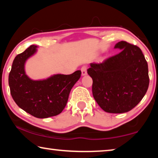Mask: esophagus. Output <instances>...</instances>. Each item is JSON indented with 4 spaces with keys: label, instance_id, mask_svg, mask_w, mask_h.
I'll return each instance as SVG.
<instances>
[{
    "label": "esophagus",
    "instance_id": "obj_1",
    "mask_svg": "<svg viewBox=\"0 0 158 158\" xmlns=\"http://www.w3.org/2000/svg\"><path fill=\"white\" fill-rule=\"evenodd\" d=\"M81 75H82V76H86V75L87 74L86 67H85V66L82 67L81 69Z\"/></svg>",
    "mask_w": 158,
    "mask_h": 158
}]
</instances>
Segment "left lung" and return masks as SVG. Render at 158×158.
Listing matches in <instances>:
<instances>
[{
	"label": "left lung",
	"instance_id": "8db88e82",
	"mask_svg": "<svg viewBox=\"0 0 158 158\" xmlns=\"http://www.w3.org/2000/svg\"><path fill=\"white\" fill-rule=\"evenodd\" d=\"M120 53L100 64L91 63L94 99L106 112L122 114L138 104L149 86L148 66L138 47L125 41L114 47Z\"/></svg>",
	"mask_w": 158,
	"mask_h": 158
}]
</instances>
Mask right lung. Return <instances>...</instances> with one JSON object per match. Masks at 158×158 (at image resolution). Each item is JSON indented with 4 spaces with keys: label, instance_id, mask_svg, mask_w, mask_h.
I'll list each match as a JSON object with an SVG mask.
<instances>
[{
    "label": "right lung",
    "instance_id": "right-lung-1",
    "mask_svg": "<svg viewBox=\"0 0 158 158\" xmlns=\"http://www.w3.org/2000/svg\"><path fill=\"white\" fill-rule=\"evenodd\" d=\"M37 52L31 45L14 59L8 77L13 100L19 107L38 118L60 114L67 105L71 89L79 79L80 70L72 74H53L47 79L34 80L26 74L25 63Z\"/></svg>",
    "mask_w": 158,
    "mask_h": 158
}]
</instances>
